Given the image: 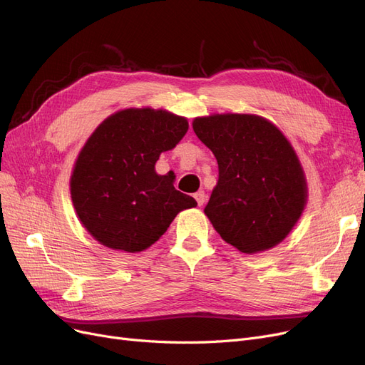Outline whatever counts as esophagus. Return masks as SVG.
I'll return each mask as SVG.
<instances>
[{
    "mask_svg": "<svg viewBox=\"0 0 365 365\" xmlns=\"http://www.w3.org/2000/svg\"><path fill=\"white\" fill-rule=\"evenodd\" d=\"M195 200H197L200 207H201V205H204V202H205V194H204V191H198V192L195 194Z\"/></svg>",
    "mask_w": 365,
    "mask_h": 365,
    "instance_id": "34e87169",
    "label": "esophagus"
}]
</instances>
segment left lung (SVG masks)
Here are the masks:
<instances>
[{"label":"left lung","instance_id":"obj_1","mask_svg":"<svg viewBox=\"0 0 365 365\" xmlns=\"http://www.w3.org/2000/svg\"><path fill=\"white\" fill-rule=\"evenodd\" d=\"M216 156L219 179L204 213L227 243L243 253L272 249L298 222L307 183L282 131L255 115H212L192 122Z\"/></svg>","mask_w":365,"mask_h":365}]
</instances>
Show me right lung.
Masks as SVG:
<instances>
[{"label": "right lung", "mask_w": 365, "mask_h": 365, "mask_svg": "<svg viewBox=\"0 0 365 365\" xmlns=\"http://www.w3.org/2000/svg\"><path fill=\"white\" fill-rule=\"evenodd\" d=\"M187 131V120L167 110L125 108L88 138L73 168L70 189L82 225L103 246L141 252L197 201L156 174L160 155Z\"/></svg>", "instance_id": "1"}]
</instances>
